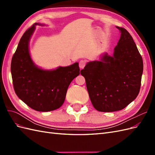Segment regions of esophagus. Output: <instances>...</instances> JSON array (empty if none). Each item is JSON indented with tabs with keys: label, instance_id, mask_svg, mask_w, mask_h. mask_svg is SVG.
I'll return each instance as SVG.
<instances>
[{
	"label": "esophagus",
	"instance_id": "obj_1",
	"mask_svg": "<svg viewBox=\"0 0 155 155\" xmlns=\"http://www.w3.org/2000/svg\"><path fill=\"white\" fill-rule=\"evenodd\" d=\"M86 64V61L85 60H81L80 61H79V68H80L81 69L83 68L84 67H85Z\"/></svg>",
	"mask_w": 155,
	"mask_h": 155
}]
</instances>
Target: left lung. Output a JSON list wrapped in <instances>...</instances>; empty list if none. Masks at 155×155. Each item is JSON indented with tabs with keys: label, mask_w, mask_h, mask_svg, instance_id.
<instances>
[{
	"label": "left lung",
	"mask_w": 155,
	"mask_h": 155,
	"mask_svg": "<svg viewBox=\"0 0 155 155\" xmlns=\"http://www.w3.org/2000/svg\"><path fill=\"white\" fill-rule=\"evenodd\" d=\"M117 28L121 35L113 55L102 54L100 60L88 62L81 70L92 105L100 112L124 109L136 99L141 86L142 56L129 33Z\"/></svg>",
	"instance_id": "left-lung-1"
}]
</instances>
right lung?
Returning <instances> with one entry per match:
<instances>
[{
	"instance_id": "right-lung-1",
	"label": "right lung",
	"mask_w": 155,
	"mask_h": 155,
	"mask_svg": "<svg viewBox=\"0 0 155 155\" xmlns=\"http://www.w3.org/2000/svg\"><path fill=\"white\" fill-rule=\"evenodd\" d=\"M37 25L46 26L36 22L23 34L12 59L11 73L18 98L37 111L48 112L61 107L69 85L80 70L78 62L51 70L35 64L29 44Z\"/></svg>"
}]
</instances>
